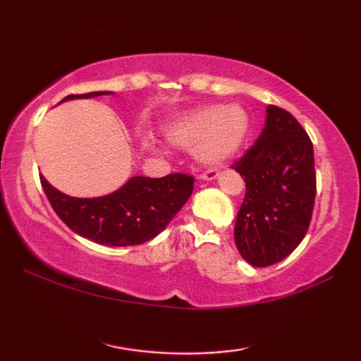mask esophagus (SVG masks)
Returning a JSON list of instances; mask_svg holds the SVG:
<instances>
[{
	"label": "esophagus",
	"mask_w": 361,
	"mask_h": 361,
	"mask_svg": "<svg viewBox=\"0 0 361 361\" xmlns=\"http://www.w3.org/2000/svg\"><path fill=\"white\" fill-rule=\"evenodd\" d=\"M199 178L204 180V181H213V180L218 178V172H216V170H207V172H202L199 175Z\"/></svg>",
	"instance_id": "34e87169"
}]
</instances>
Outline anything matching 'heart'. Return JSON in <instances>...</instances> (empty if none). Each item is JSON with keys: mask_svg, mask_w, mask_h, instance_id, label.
Wrapping results in <instances>:
<instances>
[{"mask_svg": "<svg viewBox=\"0 0 361 361\" xmlns=\"http://www.w3.org/2000/svg\"><path fill=\"white\" fill-rule=\"evenodd\" d=\"M250 119L239 105H209L180 116L167 127V140L180 148L192 149L200 162L219 166L242 149Z\"/></svg>", "mask_w": 361, "mask_h": 361, "instance_id": "1", "label": "heart"}]
</instances>
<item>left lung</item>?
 <instances>
[{
	"label": "left lung",
	"instance_id": "1",
	"mask_svg": "<svg viewBox=\"0 0 361 361\" xmlns=\"http://www.w3.org/2000/svg\"><path fill=\"white\" fill-rule=\"evenodd\" d=\"M255 145L232 169L245 181L234 239L242 258L266 267L286 258L304 239L315 200L314 146L285 109L269 105Z\"/></svg>",
	"mask_w": 361,
	"mask_h": 361
}]
</instances>
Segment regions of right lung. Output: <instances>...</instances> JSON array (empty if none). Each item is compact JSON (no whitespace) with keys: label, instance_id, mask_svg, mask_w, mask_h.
<instances>
[{"label":"right lung","instance_id":"obj_1","mask_svg":"<svg viewBox=\"0 0 361 361\" xmlns=\"http://www.w3.org/2000/svg\"><path fill=\"white\" fill-rule=\"evenodd\" d=\"M109 94L113 92L68 95L62 102ZM39 178L54 212L73 232L109 247L140 245L154 239L181 210L194 189V178L185 173L162 178L132 176L118 191L81 199L60 192L42 175Z\"/></svg>","mask_w":361,"mask_h":361}]
</instances>
